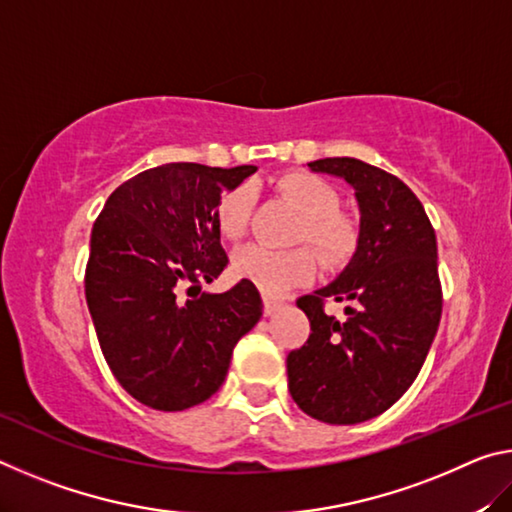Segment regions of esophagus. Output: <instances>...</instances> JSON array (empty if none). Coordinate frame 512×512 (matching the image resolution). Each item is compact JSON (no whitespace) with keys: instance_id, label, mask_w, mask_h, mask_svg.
Returning <instances> with one entry per match:
<instances>
[{"instance_id":"esophagus-1","label":"esophagus","mask_w":512,"mask_h":512,"mask_svg":"<svg viewBox=\"0 0 512 512\" xmlns=\"http://www.w3.org/2000/svg\"><path fill=\"white\" fill-rule=\"evenodd\" d=\"M282 307V302L280 300H275V298H268V296H264V314L266 316H273L277 309Z\"/></svg>"}]
</instances>
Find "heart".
Wrapping results in <instances>:
<instances>
[{"instance_id": "obj_1", "label": "heart", "mask_w": 512, "mask_h": 512, "mask_svg": "<svg viewBox=\"0 0 512 512\" xmlns=\"http://www.w3.org/2000/svg\"><path fill=\"white\" fill-rule=\"evenodd\" d=\"M275 189L296 205L300 212L298 241H309L325 264H343L357 246V228L339 212L341 198L323 178L305 171L284 173L275 180ZM253 210V192L246 185L232 187L216 201V230L225 239L244 237ZM232 271L241 280L253 282L268 296L287 291L311 280L316 273V257L309 248L273 250L262 244H248L232 255Z\"/></svg>"}]
</instances>
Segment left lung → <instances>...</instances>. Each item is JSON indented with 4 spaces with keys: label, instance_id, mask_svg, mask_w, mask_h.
Instances as JSON below:
<instances>
[{
    "label": "left lung",
    "instance_id": "1",
    "mask_svg": "<svg viewBox=\"0 0 512 512\" xmlns=\"http://www.w3.org/2000/svg\"><path fill=\"white\" fill-rule=\"evenodd\" d=\"M309 169L343 178L361 219L350 264L298 300L311 334L287 357L289 391L311 418L357 424L391 409L427 359L443 311L436 232L393 173L357 158L316 160ZM325 299L344 302L345 321L324 314Z\"/></svg>",
    "mask_w": 512,
    "mask_h": 512
}]
</instances>
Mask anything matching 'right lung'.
Here are the masks:
<instances>
[{"mask_svg": "<svg viewBox=\"0 0 512 512\" xmlns=\"http://www.w3.org/2000/svg\"><path fill=\"white\" fill-rule=\"evenodd\" d=\"M255 171L162 164L119 185L94 221L85 300L112 375L151 409L210 400L237 341L262 318L253 282L201 291L228 266L216 201Z\"/></svg>", "mask_w": 512, "mask_h": 512, "instance_id": "right-lung-1", "label": "right lung"}]
</instances>
